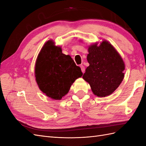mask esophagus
Masks as SVG:
<instances>
[{"mask_svg": "<svg viewBox=\"0 0 146 146\" xmlns=\"http://www.w3.org/2000/svg\"><path fill=\"white\" fill-rule=\"evenodd\" d=\"M80 68H81V70L83 73H84V72H85V67H84L83 65H80Z\"/></svg>", "mask_w": 146, "mask_h": 146, "instance_id": "34e87169", "label": "esophagus"}]
</instances>
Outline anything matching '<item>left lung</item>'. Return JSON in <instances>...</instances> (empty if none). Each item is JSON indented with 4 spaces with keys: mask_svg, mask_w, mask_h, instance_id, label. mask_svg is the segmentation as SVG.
Masks as SVG:
<instances>
[{
    "mask_svg": "<svg viewBox=\"0 0 146 146\" xmlns=\"http://www.w3.org/2000/svg\"><path fill=\"white\" fill-rule=\"evenodd\" d=\"M87 60L90 66L83 78L90 85L94 94L105 97L111 94L124 77L125 64L121 55L107 41L99 46L95 43L88 47Z\"/></svg>",
    "mask_w": 146,
    "mask_h": 146,
    "instance_id": "1",
    "label": "left lung"
}]
</instances>
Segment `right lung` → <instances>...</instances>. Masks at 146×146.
Masks as SVG:
<instances>
[{
  "label": "right lung",
  "instance_id": "add662e5",
  "mask_svg": "<svg viewBox=\"0 0 146 146\" xmlns=\"http://www.w3.org/2000/svg\"><path fill=\"white\" fill-rule=\"evenodd\" d=\"M35 74L43 93L52 99L60 100L83 73L70 55L63 54L61 47L55 46L54 41L48 40L38 56Z\"/></svg>",
  "mask_w": 146,
  "mask_h": 146
}]
</instances>
